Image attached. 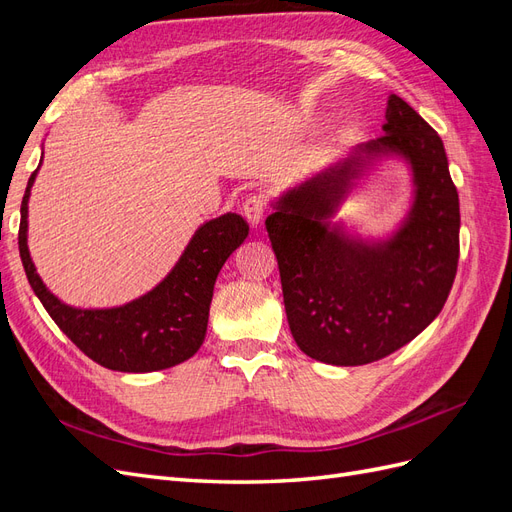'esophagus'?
I'll return each instance as SVG.
<instances>
[{"label": "esophagus", "instance_id": "34e87169", "mask_svg": "<svg viewBox=\"0 0 512 512\" xmlns=\"http://www.w3.org/2000/svg\"><path fill=\"white\" fill-rule=\"evenodd\" d=\"M265 213H267V198L265 196H262V194H252V196L245 198L243 215H245V220L250 222L252 226H258L262 222V218H265Z\"/></svg>", "mask_w": 512, "mask_h": 512}]
</instances>
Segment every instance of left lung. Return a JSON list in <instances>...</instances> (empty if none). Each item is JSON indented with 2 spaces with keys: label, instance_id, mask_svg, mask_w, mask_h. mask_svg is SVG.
<instances>
[{
  "label": "left lung",
  "instance_id": "obj_1",
  "mask_svg": "<svg viewBox=\"0 0 512 512\" xmlns=\"http://www.w3.org/2000/svg\"><path fill=\"white\" fill-rule=\"evenodd\" d=\"M382 130L277 200L265 222L294 342L329 365H367L406 346L442 312L455 282L461 218L442 138L395 94ZM389 152L413 166L407 224L382 244L331 231L323 220L351 181Z\"/></svg>",
  "mask_w": 512,
  "mask_h": 512
}]
</instances>
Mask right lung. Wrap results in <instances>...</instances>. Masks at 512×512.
Wrapping results in <instances>:
<instances>
[{
  "instance_id": "right-lung-1",
  "label": "right lung",
  "mask_w": 512,
  "mask_h": 512,
  "mask_svg": "<svg viewBox=\"0 0 512 512\" xmlns=\"http://www.w3.org/2000/svg\"><path fill=\"white\" fill-rule=\"evenodd\" d=\"M36 173L21 203L19 252L29 286L57 327L91 361L113 371L145 374L194 356L205 342L215 277L250 232L241 215L226 213L200 226L175 269L145 297L111 309H76L46 290L29 258L27 200Z\"/></svg>"
}]
</instances>
